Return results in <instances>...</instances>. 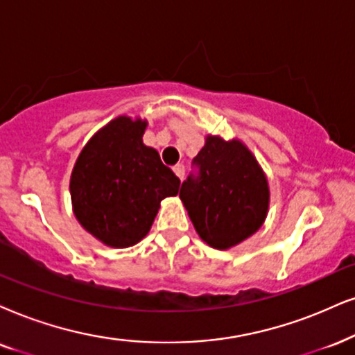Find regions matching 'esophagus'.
I'll use <instances>...</instances> for the list:
<instances>
[{
    "label": "esophagus",
    "instance_id": "1",
    "mask_svg": "<svg viewBox=\"0 0 355 355\" xmlns=\"http://www.w3.org/2000/svg\"><path fill=\"white\" fill-rule=\"evenodd\" d=\"M173 172H175V175H177L178 178H180V180H183V177H185V167H183V164L175 165Z\"/></svg>",
    "mask_w": 355,
    "mask_h": 355
}]
</instances>
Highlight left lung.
I'll return each mask as SVG.
<instances>
[{"label":"left lung","instance_id":"obj_1","mask_svg":"<svg viewBox=\"0 0 355 355\" xmlns=\"http://www.w3.org/2000/svg\"><path fill=\"white\" fill-rule=\"evenodd\" d=\"M198 167L180 188V200L206 244L230 249L257 232L267 218V177L237 139L208 136L193 159Z\"/></svg>","mask_w":355,"mask_h":355}]
</instances>
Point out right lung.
Wrapping results in <instances>:
<instances>
[{
	"mask_svg": "<svg viewBox=\"0 0 355 355\" xmlns=\"http://www.w3.org/2000/svg\"><path fill=\"white\" fill-rule=\"evenodd\" d=\"M147 121L119 116L101 128L80 152L70 177L73 214L83 230L110 248L144 239L160 208L180 180L147 147Z\"/></svg>",
	"mask_w": 355,
	"mask_h": 355,
	"instance_id": "obj_1",
	"label": "right lung"
}]
</instances>
